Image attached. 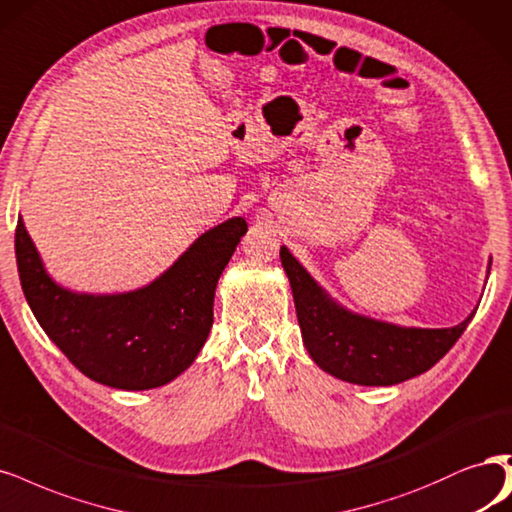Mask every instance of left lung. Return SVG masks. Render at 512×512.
Masks as SVG:
<instances>
[{"instance_id": "obj_1", "label": "left lung", "mask_w": 512, "mask_h": 512, "mask_svg": "<svg viewBox=\"0 0 512 512\" xmlns=\"http://www.w3.org/2000/svg\"><path fill=\"white\" fill-rule=\"evenodd\" d=\"M303 341L313 362L356 385H394L430 370L462 337L474 313L453 328H402L356 315L315 284L288 252L279 250Z\"/></svg>"}]
</instances>
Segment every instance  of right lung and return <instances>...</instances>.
<instances>
[{
    "instance_id": "obj_1",
    "label": "right lung",
    "mask_w": 512,
    "mask_h": 512,
    "mask_svg": "<svg viewBox=\"0 0 512 512\" xmlns=\"http://www.w3.org/2000/svg\"><path fill=\"white\" fill-rule=\"evenodd\" d=\"M248 231L231 218L201 235L169 271L127 294H76L52 281L19 218L16 264L44 332L82 375L118 390H152L195 362L214 324L216 284Z\"/></svg>"
}]
</instances>
